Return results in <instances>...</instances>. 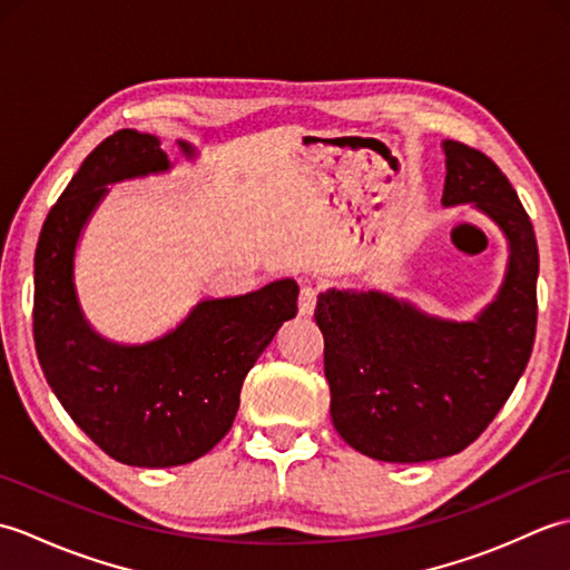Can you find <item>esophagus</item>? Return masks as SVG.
Returning <instances> with one entry per match:
<instances>
[{
  "label": "esophagus",
  "instance_id": "34e87169",
  "mask_svg": "<svg viewBox=\"0 0 570 570\" xmlns=\"http://www.w3.org/2000/svg\"><path fill=\"white\" fill-rule=\"evenodd\" d=\"M316 296H318V288L313 286H304L298 294V313L301 316H311L313 308H316Z\"/></svg>",
  "mask_w": 570,
  "mask_h": 570
}]
</instances>
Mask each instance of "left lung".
I'll return each mask as SVG.
<instances>
[{"mask_svg": "<svg viewBox=\"0 0 570 570\" xmlns=\"http://www.w3.org/2000/svg\"><path fill=\"white\" fill-rule=\"evenodd\" d=\"M441 147V203H470L507 239L494 298L472 321H451L384 292L328 288L313 313L325 341L333 426L384 463H423L468 448L514 392L537 335L539 249L517 190L485 154L451 139Z\"/></svg>", "mask_w": 570, "mask_h": 570, "instance_id": "obj_1", "label": "left lung"}]
</instances>
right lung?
<instances>
[{"label":"right lung","mask_w":570,"mask_h":570,"mask_svg":"<svg viewBox=\"0 0 570 570\" xmlns=\"http://www.w3.org/2000/svg\"><path fill=\"white\" fill-rule=\"evenodd\" d=\"M193 161L198 149L178 141ZM171 171L161 141L135 129L107 137L48 213L33 257V341L58 402L125 465L174 468L220 443L254 362L296 316L298 284L278 278L245 296L203 298L149 343H115L92 328L76 286L85 225L112 184Z\"/></svg>","instance_id":"right-lung-1"}]
</instances>
